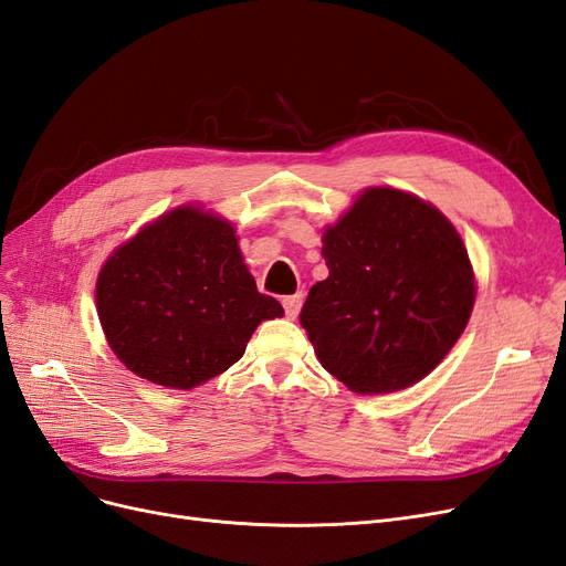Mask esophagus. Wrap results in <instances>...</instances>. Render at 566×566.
Masks as SVG:
<instances>
[{
    "label": "esophagus",
    "mask_w": 566,
    "mask_h": 566,
    "mask_svg": "<svg viewBox=\"0 0 566 566\" xmlns=\"http://www.w3.org/2000/svg\"><path fill=\"white\" fill-rule=\"evenodd\" d=\"M301 303H303V296L301 294H294V296H284L282 298V305H284V313L289 319H296L298 313H301Z\"/></svg>",
    "instance_id": "34e87169"
}]
</instances>
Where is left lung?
Here are the masks:
<instances>
[{"label": "left lung", "mask_w": 566, "mask_h": 566, "mask_svg": "<svg viewBox=\"0 0 566 566\" xmlns=\"http://www.w3.org/2000/svg\"><path fill=\"white\" fill-rule=\"evenodd\" d=\"M322 242L329 277L310 289L301 310L322 367L359 395L426 378L475 305L461 234L416 195L367 188Z\"/></svg>", "instance_id": "8db88e82"}]
</instances>
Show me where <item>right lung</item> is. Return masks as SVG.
<instances>
[{
	"instance_id": "right-lung-1",
	"label": "right lung",
	"mask_w": 566,
	"mask_h": 566,
	"mask_svg": "<svg viewBox=\"0 0 566 566\" xmlns=\"http://www.w3.org/2000/svg\"><path fill=\"white\" fill-rule=\"evenodd\" d=\"M96 307L126 369L174 390L223 374L263 319L284 315L256 289L234 228L199 207L164 213L115 249Z\"/></svg>"
}]
</instances>
